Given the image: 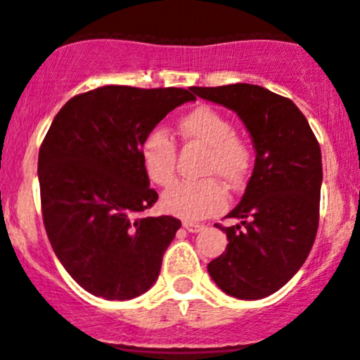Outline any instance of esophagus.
<instances>
[{"label":"esophagus","mask_w":360,"mask_h":360,"mask_svg":"<svg viewBox=\"0 0 360 360\" xmlns=\"http://www.w3.org/2000/svg\"><path fill=\"white\" fill-rule=\"evenodd\" d=\"M183 226L188 230V232H200V230L205 229V226L200 225V223H190V221H184Z\"/></svg>","instance_id":"esophagus-1"}]
</instances>
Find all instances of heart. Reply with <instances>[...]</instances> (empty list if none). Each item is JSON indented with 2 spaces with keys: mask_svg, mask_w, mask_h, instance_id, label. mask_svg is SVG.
Masks as SVG:
<instances>
[{
  "mask_svg": "<svg viewBox=\"0 0 360 360\" xmlns=\"http://www.w3.org/2000/svg\"><path fill=\"white\" fill-rule=\"evenodd\" d=\"M177 130L186 144L204 146L202 174H212L226 184L244 183L253 165V149L239 137L233 123L219 110L198 105L179 117ZM139 158L146 176L158 186H169L176 176L177 146L163 128H153L142 137ZM179 181L163 193L162 207L183 219H202L223 211L226 193L216 177Z\"/></svg>",
  "mask_w": 360,
  "mask_h": 360,
  "instance_id": "obj_1",
  "label": "heart"
}]
</instances>
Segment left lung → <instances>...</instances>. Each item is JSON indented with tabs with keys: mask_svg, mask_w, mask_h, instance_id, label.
Here are the masks:
<instances>
[{
	"mask_svg": "<svg viewBox=\"0 0 360 360\" xmlns=\"http://www.w3.org/2000/svg\"><path fill=\"white\" fill-rule=\"evenodd\" d=\"M239 114L253 137L257 160L239 205L226 218V250L207 271L225 294L267 297L280 290L308 258L320 219L322 153L304 114L290 98L253 84L193 87Z\"/></svg>",
	"mask_w": 360,
	"mask_h": 360,
	"instance_id": "1",
	"label": "left lung"
}]
</instances>
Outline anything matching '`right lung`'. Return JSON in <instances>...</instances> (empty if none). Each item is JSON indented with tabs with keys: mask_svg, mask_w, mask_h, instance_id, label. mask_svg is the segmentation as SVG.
<instances>
[{
	"mask_svg": "<svg viewBox=\"0 0 360 360\" xmlns=\"http://www.w3.org/2000/svg\"><path fill=\"white\" fill-rule=\"evenodd\" d=\"M195 100L183 87L103 86L56 114L38 153L41 216L56 257L89 294L127 301L155 283L181 221L146 216L158 200L142 137Z\"/></svg>",
	"mask_w": 360,
	"mask_h": 360,
	"instance_id": "right-lung-1",
	"label": "right lung"
}]
</instances>
